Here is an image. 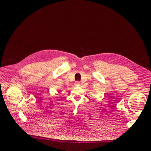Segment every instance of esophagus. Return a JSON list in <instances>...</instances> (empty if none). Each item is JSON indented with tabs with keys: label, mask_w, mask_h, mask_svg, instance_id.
<instances>
[{
	"label": "esophagus",
	"mask_w": 151,
	"mask_h": 151,
	"mask_svg": "<svg viewBox=\"0 0 151 151\" xmlns=\"http://www.w3.org/2000/svg\"><path fill=\"white\" fill-rule=\"evenodd\" d=\"M80 83L79 81H75V84L76 86H80Z\"/></svg>",
	"instance_id": "obj_1"
}]
</instances>
